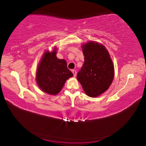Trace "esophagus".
Wrapping results in <instances>:
<instances>
[{"label": "esophagus", "instance_id": "esophagus-1", "mask_svg": "<svg viewBox=\"0 0 146 146\" xmlns=\"http://www.w3.org/2000/svg\"><path fill=\"white\" fill-rule=\"evenodd\" d=\"M72 72L74 76H76V70H72Z\"/></svg>", "mask_w": 146, "mask_h": 146}]
</instances>
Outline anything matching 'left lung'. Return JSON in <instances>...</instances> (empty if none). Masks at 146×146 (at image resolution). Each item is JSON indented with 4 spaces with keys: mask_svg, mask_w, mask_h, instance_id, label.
I'll return each instance as SVG.
<instances>
[{
    "mask_svg": "<svg viewBox=\"0 0 146 146\" xmlns=\"http://www.w3.org/2000/svg\"><path fill=\"white\" fill-rule=\"evenodd\" d=\"M83 52L84 61L77 79L88 96L96 97L106 91L113 82V62L106 48L100 43L84 44Z\"/></svg>",
    "mask_w": 146,
    "mask_h": 146,
    "instance_id": "left-lung-1",
    "label": "left lung"
}]
</instances>
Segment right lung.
I'll return each instance as SVG.
<instances>
[{
	"label": "right lung",
	"instance_id": "right-lung-1",
	"mask_svg": "<svg viewBox=\"0 0 146 146\" xmlns=\"http://www.w3.org/2000/svg\"><path fill=\"white\" fill-rule=\"evenodd\" d=\"M56 50L47 51L40 62L36 70V80L41 90L50 94H56L62 89L65 81L73 76L68 69L65 60L56 56Z\"/></svg>",
	"mask_w": 146,
	"mask_h": 146
}]
</instances>
